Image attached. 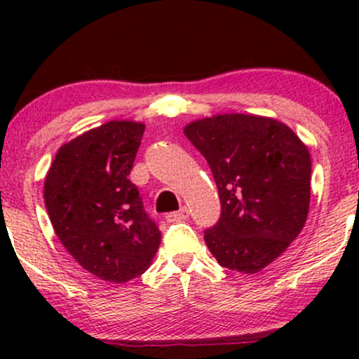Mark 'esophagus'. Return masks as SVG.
Segmentation results:
<instances>
[{"instance_id":"esophagus-1","label":"esophagus","mask_w":359,"mask_h":359,"mask_svg":"<svg viewBox=\"0 0 359 359\" xmlns=\"http://www.w3.org/2000/svg\"><path fill=\"white\" fill-rule=\"evenodd\" d=\"M187 216H189L187 208H180L179 211H175V212H168L167 216H165V219H167L168 222H177V221H184V219H187Z\"/></svg>"}]
</instances>
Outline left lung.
<instances>
[{"label": "left lung", "instance_id": "8db88e82", "mask_svg": "<svg viewBox=\"0 0 359 359\" xmlns=\"http://www.w3.org/2000/svg\"><path fill=\"white\" fill-rule=\"evenodd\" d=\"M211 167L221 217L204 233L221 266L258 273L285 251L307 221L311 154L290 126L259 114L224 113L184 126Z\"/></svg>", "mask_w": 359, "mask_h": 359}]
</instances>
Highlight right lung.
<instances>
[{"label": "right lung", "instance_id": "right-lung-1", "mask_svg": "<svg viewBox=\"0 0 359 359\" xmlns=\"http://www.w3.org/2000/svg\"><path fill=\"white\" fill-rule=\"evenodd\" d=\"M145 125L113 119L64 143L43 184L53 231L97 278L125 283L145 273L162 234L130 182Z\"/></svg>", "mask_w": 359, "mask_h": 359}]
</instances>
